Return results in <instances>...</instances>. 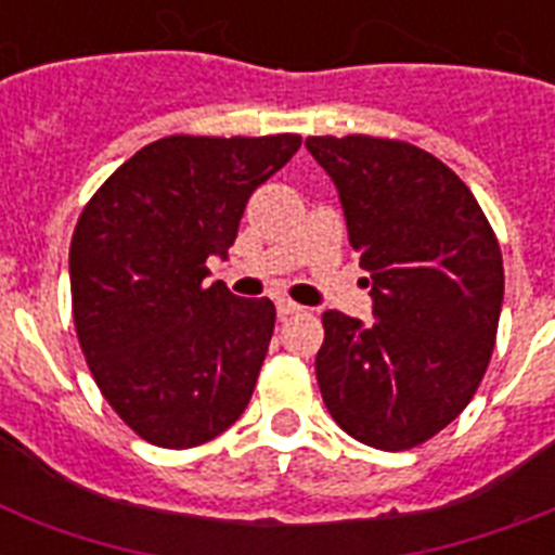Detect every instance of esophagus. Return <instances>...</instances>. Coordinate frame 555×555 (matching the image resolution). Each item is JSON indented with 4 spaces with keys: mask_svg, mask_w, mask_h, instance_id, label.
Masks as SVG:
<instances>
[{
    "mask_svg": "<svg viewBox=\"0 0 555 555\" xmlns=\"http://www.w3.org/2000/svg\"><path fill=\"white\" fill-rule=\"evenodd\" d=\"M276 311H279V317H291V313L302 311V305L291 302V299H276Z\"/></svg>",
    "mask_w": 555,
    "mask_h": 555,
    "instance_id": "obj_1",
    "label": "esophagus"
}]
</instances>
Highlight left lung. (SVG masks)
Listing matches in <instances>:
<instances>
[{
	"label": "left lung",
	"mask_w": 555,
	"mask_h": 555,
	"mask_svg": "<svg viewBox=\"0 0 555 555\" xmlns=\"http://www.w3.org/2000/svg\"><path fill=\"white\" fill-rule=\"evenodd\" d=\"M305 146L337 184L374 299L371 325L322 313V400L365 447H421L487 374L504 299L499 238L469 186L412 143L322 134Z\"/></svg>",
	"instance_id": "8db88e82"
}]
</instances>
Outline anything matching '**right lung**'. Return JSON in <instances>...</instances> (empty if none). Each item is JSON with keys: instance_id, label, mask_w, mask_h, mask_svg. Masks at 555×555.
I'll use <instances>...</instances> for the list:
<instances>
[{"instance_id": "1", "label": "right lung", "mask_w": 555, "mask_h": 555, "mask_svg": "<svg viewBox=\"0 0 555 555\" xmlns=\"http://www.w3.org/2000/svg\"><path fill=\"white\" fill-rule=\"evenodd\" d=\"M299 134H169L143 146L82 207L68 250L74 328L100 395L143 440L190 449L250 403L276 308L207 285L253 190Z\"/></svg>"}]
</instances>
